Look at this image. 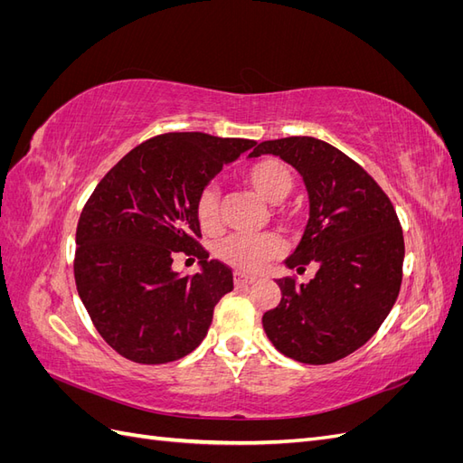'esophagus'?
Here are the masks:
<instances>
[{
	"instance_id": "1",
	"label": "esophagus",
	"mask_w": 463,
	"mask_h": 463,
	"mask_svg": "<svg viewBox=\"0 0 463 463\" xmlns=\"http://www.w3.org/2000/svg\"><path fill=\"white\" fill-rule=\"evenodd\" d=\"M233 282H235V286H237V288H241V286H250V284H255V282H257V278H253V276H245V274H241V272H235V274H233Z\"/></svg>"
}]
</instances>
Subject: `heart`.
Returning a JSON list of instances; mask_svg holds the SVG:
<instances>
[{
  "label": "heart",
  "mask_w": 463,
  "mask_h": 463,
  "mask_svg": "<svg viewBox=\"0 0 463 463\" xmlns=\"http://www.w3.org/2000/svg\"><path fill=\"white\" fill-rule=\"evenodd\" d=\"M241 175L245 184L269 203L284 201L293 191V187H296V175H293L291 167L286 162L272 156L250 162L247 167H243ZM276 214L288 223L298 222L296 210L286 204H279L276 208ZM194 216H197L199 226L204 232L213 233L220 228V194L214 187H204L197 194ZM282 237L274 232H264L257 235L237 233L226 237L218 245L216 255L222 262L232 266V269L245 274H253L259 272L269 260L282 255Z\"/></svg>",
  "instance_id": "b5f03b06"
}]
</instances>
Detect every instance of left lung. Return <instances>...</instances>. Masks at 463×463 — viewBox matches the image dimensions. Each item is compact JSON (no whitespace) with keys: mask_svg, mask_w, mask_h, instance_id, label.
<instances>
[{"mask_svg":"<svg viewBox=\"0 0 463 463\" xmlns=\"http://www.w3.org/2000/svg\"><path fill=\"white\" fill-rule=\"evenodd\" d=\"M276 154L303 175L311 218L286 264L299 274L317 266L309 284L278 279L282 299L262 326L278 352L328 365L367 344L394 307L403 266V232L394 204L363 167L315 137L257 145L250 156Z\"/></svg>","mask_w":463,"mask_h":463,"instance_id":"left-lung-1","label":"left lung"}]
</instances>
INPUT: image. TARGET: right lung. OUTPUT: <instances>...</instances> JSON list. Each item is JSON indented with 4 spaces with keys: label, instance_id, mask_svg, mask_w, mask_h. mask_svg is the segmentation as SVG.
<instances>
[{
    "label": "right lung",
    "instance_id": "obj_1",
    "mask_svg": "<svg viewBox=\"0 0 463 463\" xmlns=\"http://www.w3.org/2000/svg\"><path fill=\"white\" fill-rule=\"evenodd\" d=\"M249 138L165 133L135 146L92 191L77 226L75 284L94 328L125 359L162 365L189 355L208 334L233 272L208 260L194 201ZM177 252L203 270L177 277Z\"/></svg>",
    "mask_w": 463,
    "mask_h": 463
}]
</instances>
